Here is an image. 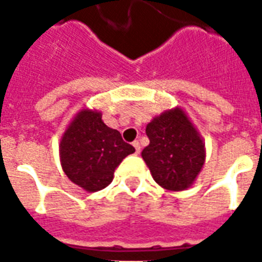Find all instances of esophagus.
I'll return each mask as SVG.
<instances>
[{
    "label": "esophagus",
    "instance_id": "34e87169",
    "mask_svg": "<svg viewBox=\"0 0 262 262\" xmlns=\"http://www.w3.org/2000/svg\"><path fill=\"white\" fill-rule=\"evenodd\" d=\"M133 147L136 149V154H140V143L139 141H133Z\"/></svg>",
    "mask_w": 262,
    "mask_h": 262
}]
</instances>
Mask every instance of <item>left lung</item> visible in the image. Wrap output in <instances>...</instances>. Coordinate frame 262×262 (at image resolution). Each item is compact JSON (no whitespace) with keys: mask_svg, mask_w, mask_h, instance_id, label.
Masks as SVG:
<instances>
[{"mask_svg":"<svg viewBox=\"0 0 262 262\" xmlns=\"http://www.w3.org/2000/svg\"><path fill=\"white\" fill-rule=\"evenodd\" d=\"M149 145L141 152L155 182L172 191L194 182L205 162V144L179 107L162 113L145 129Z\"/></svg>","mask_w":262,"mask_h":262,"instance_id":"obj_1","label":"left lung"}]
</instances>
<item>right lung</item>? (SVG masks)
Listing matches in <instances>:
<instances>
[{"instance_id":"obj_1","label":"right lung","mask_w":262,"mask_h":262,"mask_svg":"<svg viewBox=\"0 0 262 262\" xmlns=\"http://www.w3.org/2000/svg\"><path fill=\"white\" fill-rule=\"evenodd\" d=\"M135 152L121 133L102 121V113L83 108L73 118L59 143L63 172L72 182L87 191L108 186L115 168Z\"/></svg>"}]
</instances>
